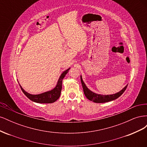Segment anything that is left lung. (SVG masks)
<instances>
[{
	"instance_id": "1",
	"label": "left lung",
	"mask_w": 147,
	"mask_h": 147,
	"mask_svg": "<svg viewBox=\"0 0 147 147\" xmlns=\"http://www.w3.org/2000/svg\"><path fill=\"white\" fill-rule=\"evenodd\" d=\"M81 82L82 84L83 90L84 94L86 97V98L91 101H93L96 102V103H104V102H107L116 99L121 96L123 93L126 90L127 84L124 87L123 90H121L119 92L116 93V94H112V95H100V94H97L96 93L93 92L92 91H90L89 89L86 87L85 84L83 82L82 77L81 76Z\"/></svg>"
}]
</instances>
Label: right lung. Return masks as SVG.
I'll return each instance as SVG.
<instances>
[{"instance_id": "1", "label": "right lung", "mask_w": 147, "mask_h": 147, "mask_svg": "<svg viewBox=\"0 0 147 147\" xmlns=\"http://www.w3.org/2000/svg\"><path fill=\"white\" fill-rule=\"evenodd\" d=\"M69 69L70 68L68 69L67 70H65L64 72H63V74L61 75L56 87L54 89H53V90L51 91L43 92L40 94L35 95V94H29V93L25 91L20 84V88L24 94L27 96L30 100H31L33 102H37V103H40V104L53 103V102H55L56 100L58 99L59 97H60L61 92L62 90V83H63V80L65 76V75L68 73Z\"/></svg>"}]
</instances>
